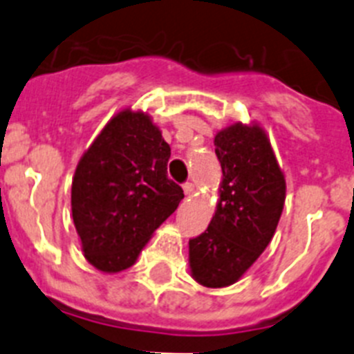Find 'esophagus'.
Segmentation results:
<instances>
[{
  "instance_id": "obj_1",
  "label": "esophagus",
  "mask_w": 354,
  "mask_h": 354,
  "mask_svg": "<svg viewBox=\"0 0 354 354\" xmlns=\"http://www.w3.org/2000/svg\"><path fill=\"white\" fill-rule=\"evenodd\" d=\"M194 190H196V187H194L192 183H188V181H187V183L183 185V192H185V196H192Z\"/></svg>"
}]
</instances>
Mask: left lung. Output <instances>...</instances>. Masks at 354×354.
<instances>
[{
  "mask_svg": "<svg viewBox=\"0 0 354 354\" xmlns=\"http://www.w3.org/2000/svg\"><path fill=\"white\" fill-rule=\"evenodd\" d=\"M214 147L223 173L220 197L209 227L188 241V263L199 285L223 288L239 281L269 246L286 181L259 124L237 122L218 131Z\"/></svg>",
  "mask_w": 354,
  "mask_h": 354,
  "instance_id": "1",
  "label": "left lung"
}]
</instances>
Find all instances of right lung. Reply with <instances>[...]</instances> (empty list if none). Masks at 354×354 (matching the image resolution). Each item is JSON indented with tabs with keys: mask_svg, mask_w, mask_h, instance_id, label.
Instances as JSON below:
<instances>
[{
	"mask_svg": "<svg viewBox=\"0 0 354 354\" xmlns=\"http://www.w3.org/2000/svg\"><path fill=\"white\" fill-rule=\"evenodd\" d=\"M169 145L145 111H118L78 162L73 222L82 252L102 272L134 266L151 234L183 199L167 178Z\"/></svg>",
	"mask_w": 354,
	"mask_h": 354,
	"instance_id": "right-lung-1",
	"label": "right lung"
}]
</instances>
